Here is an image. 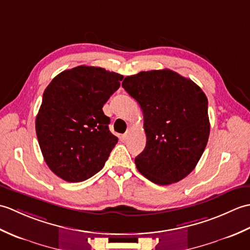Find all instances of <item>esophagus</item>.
Instances as JSON below:
<instances>
[{
    "mask_svg": "<svg viewBox=\"0 0 250 250\" xmlns=\"http://www.w3.org/2000/svg\"><path fill=\"white\" fill-rule=\"evenodd\" d=\"M130 133H131V130H130V129H129V130H126V132H125V134H124V137H125V139H128L129 135H130Z\"/></svg>",
    "mask_w": 250,
    "mask_h": 250,
    "instance_id": "1",
    "label": "esophagus"
}]
</instances>
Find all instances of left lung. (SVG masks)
<instances>
[{"label":"left lung","mask_w":250,"mask_h":250,"mask_svg":"<svg viewBox=\"0 0 250 250\" xmlns=\"http://www.w3.org/2000/svg\"><path fill=\"white\" fill-rule=\"evenodd\" d=\"M122 87L144 114L146 147L135 158L139 172L157 185H171L193 171L209 136L208 101L191 79L171 70L140 72Z\"/></svg>","instance_id":"1"}]
</instances>
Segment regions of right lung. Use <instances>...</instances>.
<instances>
[{
  "label": "right lung",
  "instance_id": "1",
  "mask_svg": "<svg viewBox=\"0 0 250 250\" xmlns=\"http://www.w3.org/2000/svg\"><path fill=\"white\" fill-rule=\"evenodd\" d=\"M122 78L81 65L63 71L45 89L35 130L44 160L57 176L79 183L103 168L118 137L110 133L102 108Z\"/></svg>",
  "mask_w": 250,
  "mask_h": 250
}]
</instances>
